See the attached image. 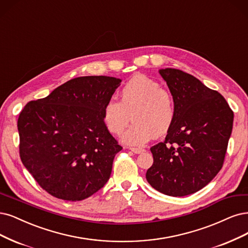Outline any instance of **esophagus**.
I'll return each mask as SVG.
<instances>
[{
    "mask_svg": "<svg viewBox=\"0 0 248 248\" xmlns=\"http://www.w3.org/2000/svg\"><path fill=\"white\" fill-rule=\"evenodd\" d=\"M130 151L135 153V154H140V153L144 152V149H142V148H130Z\"/></svg>",
    "mask_w": 248,
    "mask_h": 248,
    "instance_id": "1",
    "label": "esophagus"
}]
</instances>
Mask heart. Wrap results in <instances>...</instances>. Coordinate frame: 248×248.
Masks as SVG:
<instances>
[{
    "label": "heart",
    "mask_w": 248,
    "mask_h": 248,
    "mask_svg": "<svg viewBox=\"0 0 248 248\" xmlns=\"http://www.w3.org/2000/svg\"><path fill=\"white\" fill-rule=\"evenodd\" d=\"M120 100L108 99L101 108V119L109 133L123 135V141L142 146L154 136L166 134L175 120V106L171 94L147 76L135 75L119 92Z\"/></svg>",
    "instance_id": "b5f03b06"
}]
</instances>
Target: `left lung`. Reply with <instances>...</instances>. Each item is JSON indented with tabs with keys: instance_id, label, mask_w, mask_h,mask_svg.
Here are the masks:
<instances>
[{
	"instance_id": "left-lung-1",
	"label": "left lung",
	"mask_w": 248,
	"mask_h": 248,
	"mask_svg": "<svg viewBox=\"0 0 248 248\" xmlns=\"http://www.w3.org/2000/svg\"><path fill=\"white\" fill-rule=\"evenodd\" d=\"M173 97L175 120L165 140L151 148L148 183L157 191L183 197L208 185L223 167L234 113L225 97L194 76L160 70Z\"/></svg>"
}]
</instances>
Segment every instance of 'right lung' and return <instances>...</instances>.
I'll return each instance as SVG.
<instances>
[{"label": "right lung", "instance_id": "add662e5", "mask_svg": "<svg viewBox=\"0 0 248 248\" xmlns=\"http://www.w3.org/2000/svg\"><path fill=\"white\" fill-rule=\"evenodd\" d=\"M120 83L107 76L79 77L20 112L21 162L53 197L84 200L108 181L122 147L102 122L101 108Z\"/></svg>", "mask_w": 248, "mask_h": 248}]
</instances>
